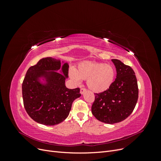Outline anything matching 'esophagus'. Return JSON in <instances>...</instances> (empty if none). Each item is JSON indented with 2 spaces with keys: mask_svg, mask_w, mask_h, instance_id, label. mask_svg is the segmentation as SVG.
Returning a JSON list of instances; mask_svg holds the SVG:
<instances>
[{
  "mask_svg": "<svg viewBox=\"0 0 161 161\" xmlns=\"http://www.w3.org/2000/svg\"><path fill=\"white\" fill-rule=\"evenodd\" d=\"M86 91V89L85 88H81L80 89V93L81 94H83Z\"/></svg>",
  "mask_w": 161,
  "mask_h": 161,
  "instance_id": "obj_1",
  "label": "esophagus"
}]
</instances>
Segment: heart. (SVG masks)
Here are the masks:
<instances>
[{
	"mask_svg": "<svg viewBox=\"0 0 161 161\" xmlns=\"http://www.w3.org/2000/svg\"><path fill=\"white\" fill-rule=\"evenodd\" d=\"M115 71L109 64L85 62L81 63L77 69H70L69 76L76 83L80 79L86 80L89 88L95 92H101L108 89L113 83Z\"/></svg>",
	"mask_w": 161,
	"mask_h": 161,
	"instance_id": "b5f03b06",
	"label": "heart"
}]
</instances>
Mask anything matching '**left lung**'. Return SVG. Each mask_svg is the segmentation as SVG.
I'll use <instances>...</instances> for the list:
<instances>
[{
    "label": "left lung",
    "mask_w": 161,
    "mask_h": 161,
    "mask_svg": "<svg viewBox=\"0 0 161 161\" xmlns=\"http://www.w3.org/2000/svg\"><path fill=\"white\" fill-rule=\"evenodd\" d=\"M111 60L116 68V79L108 89L95 93L91 108L92 114L97 119L109 124L127 118L138 98V82L133 69L119 60Z\"/></svg>",
    "instance_id": "obj_1"
}]
</instances>
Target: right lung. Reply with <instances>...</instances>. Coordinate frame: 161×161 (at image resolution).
Here are the masks:
<instances>
[{"instance_id":"right-lung-1","label":"right lung","mask_w":161,"mask_h":161,"mask_svg":"<svg viewBox=\"0 0 161 161\" xmlns=\"http://www.w3.org/2000/svg\"><path fill=\"white\" fill-rule=\"evenodd\" d=\"M69 67L67 63L62 66L63 75L53 72L60 69L61 62L47 57L27 71L22 84L23 105L27 114L36 122L46 125L61 123L69 115L72 102L80 97L79 88L69 89L65 85ZM41 77L45 78L46 84L38 81Z\"/></svg>"}]
</instances>
